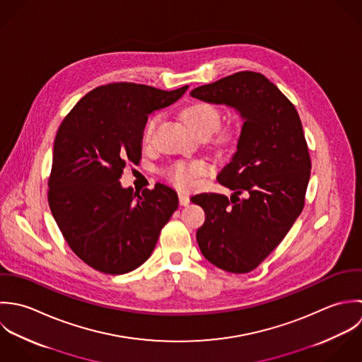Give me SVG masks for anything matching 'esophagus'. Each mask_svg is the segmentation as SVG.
<instances>
[{
	"label": "esophagus",
	"instance_id": "1",
	"mask_svg": "<svg viewBox=\"0 0 362 362\" xmlns=\"http://www.w3.org/2000/svg\"><path fill=\"white\" fill-rule=\"evenodd\" d=\"M179 203H180V206H189V203H190L189 196L186 193H179Z\"/></svg>",
	"mask_w": 362,
	"mask_h": 362
}]
</instances>
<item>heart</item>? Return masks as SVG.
I'll use <instances>...</instances> for the list:
<instances>
[{"label":"heart","mask_w":362,"mask_h":362,"mask_svg":"<svg viewBox=\"0 0 362 362\" xmlns=\"http://www.w3.org/2000/svg\"><path fill=\"white\" fill-rule=\"evenodd\" d=\"M159 116H152L143 132V140L144 143H149L153 132L156 129V124L159 122ZM183 119L186 124L197 134H209L211 136L216 133L221 124V112L217 106L206 102H197L190 106H187L183 112ZM210 172V165L204 160H194V162H177L173 166H170L168 175L169 179L179 187H192L197 177L202 175H206Z\"/></svg>","instance_id":"1"}]
</instances>
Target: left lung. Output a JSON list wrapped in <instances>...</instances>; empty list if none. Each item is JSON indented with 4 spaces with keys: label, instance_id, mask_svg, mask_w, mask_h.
<instances>
[{
    "label": "left lung",
    "instance_id": "8db88e82",
    "mask_svg": "<svg viewBox=\"0 0 362 362\" xmlns=\"http://www.w3.org/2000/svg\"><path fill=\"white\" fill-rule=\"evenodd\" d=\"M196 99L235 109L243 120L236 151L217 180L230 199L202 193L206 221L197 230L203 256L229 273L255 270L299 217L310 158L295 106L264 75L242 71L190 92Z\"/></svg>",
    "mask_w": 362,
    "mask_h": 362
}]
</instances>
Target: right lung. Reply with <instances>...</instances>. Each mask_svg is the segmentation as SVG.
Returning <instances> with one entry per match:
<instances>
[{"mask_svg":"<svg viewBox=\"0 0 362 362\" xmlns=\"http://www.w3.org/2000/svg\"><path fill=\"white\" fill-rule=\"evenodd\" d=\"M119 82L86 93L59 127L49 179V206L74 253L105 274H124L151 256L179 206L162 183L140 193L119 179L139 163L148 115L187 90Z\"/></svg>","mask_w":362,"mask_h":362,"instance_id":"right-lung-1","label":"right lung"}]
</instances>
